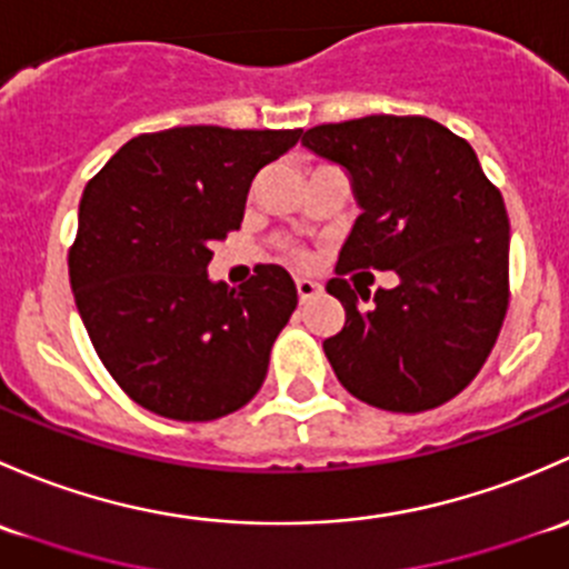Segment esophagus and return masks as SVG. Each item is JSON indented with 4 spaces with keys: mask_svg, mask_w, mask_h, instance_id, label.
I'll use <instances>...</instances> for the list:
<instances>
[{
    "mask_svg": "<svg viewBox=\"0 0 569 569\" xmlns=\"http://www.w3.org/2000/svg\"><path fill=\"white\" fill-rule=\"evenodd\" d=\"M296 290H298V298H301V303H303V301H309L312 296H318L320 284L312 282V279H307V277H298L296 279Z\"/></svg>",
    "mask_w": 569,
    "mask_h": 569,
    "instance_id": "esophagus-1",
    "label": "esophagus"
}]
</instances>
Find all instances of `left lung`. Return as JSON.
I'll return each mask as SVG.
<instances>
[{
    "label": "left lung",
    "instance_id": "8db88e82",
    "mask_svg": "<svg viewBox=\"0 0 569 569\" xmlns=\"http://www.w3.org/2000/svg\"><path fill=\"white\" fill-rule=\"evenodd\" d=\"M342 163L365 213L326 290L345 307L323 350L361 402L419 413L458 397L499 339L509 307V219L466 139L419 114L315 126L301 139ZM395 270L370 293L343 279ZM356 279V277H353Z\"/></svg>",
    "mask_w": 569,
    "mask_h": 569
}]
</instances>
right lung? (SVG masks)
Segmentation results:
<instances>
[{
  "label": "right lung",
  "instance_id": "obj_1",
  "mask_svg": "<svg viewBox=\"0 0 569 569\" xmlns=\"http://www.w3.org/2000/svg\"><path fill=\"white\" fill-rule=\"evenodd\" d=\"M292 131L183 126L139 133L87 183L68 251L90 342L137 406L210 421L260 391L298 290L282 266L241 287L210 282V246L241 227L254 174Z\"/></svg>",
  "mask_w": 569,
  "mask_h": 569
}]
</instances>
